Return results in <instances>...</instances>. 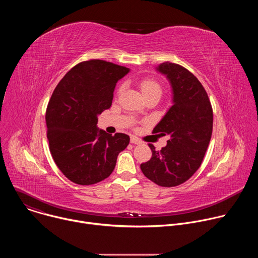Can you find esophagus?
Masks as SVG:
<instances>
[{
    "instance_id": "1",
    "label": "esophagus",
    "mask_w": 258,
    "mask_h": 258,
    "mask_svg": "<svg viewBox=\"0 0 258 258\" xmlns=\"http://www.w3.org/2000/svg\"><path fill=\"white\" fill-rule=\"evenodd\" d=\"M131 143H132V144H135V145H139V144H142V141H141L140 139H138L137 137L132 136V137H131Z\"/></svg>"
}]
</instances>
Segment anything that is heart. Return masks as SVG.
<instances>
[{"label":"heart","instance_id":"obj_1","mask_svg":"<svg viewBox=\"0 0 258 258\" xmlns=\"http://www.w3.org/2000/svg\"><path fill=\"white\" fill-rule=\"evenodd\" d=\"M140 87H141V90H142L145 97L153 95V94L161 95V93H162L161 85L154 79H144V80H142L141 83H140ZM122 90H123V86H120L117 90V95L118 96L122 93Z\"/></svg>","mask_w":258,"mask_h":258}]
</instances>
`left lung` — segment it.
<instances>
[{
  "label": "left lung",
  "instance_id": "obj_1",
  "mask_svg": "<svg viewBox=\"0 0 258 258\" xmlns=\"http://www.w3.org/2000/svg\"><path fill=\"white\" fill-rule=\"evenodd\" d=\"M157 69L171 84L173 105L152 133L170 139L159 151L149 144L152 157L141 169L156 185L170 188L187 181L200 167L211 139L213 111L204 87L187 68L164 62Z\"/></svg>",
  "mask_w": 258,
  "mask_h": 258
}]
</instances>
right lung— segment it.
I'll return each mask as SVG.
<instances>
[{
    "mask_svg": "<svg viewBox=\"0 0 258 258\" xmlns=\"http://www.w3.org/2000/svg\"><path fill=\"white\" fill-rule=\"evenodd\" d=\"M128 68L100 59L72 67L55 88L46 110L51 155L72 182L94 185L112 173L130 137L97 128L98 115L112 104L113 91Z\"/></svg>",
    "mask_w": 258,
    "mask_h": 258,
    "instance_id": "1",
    "label": "right lung"
}]
</instances>
